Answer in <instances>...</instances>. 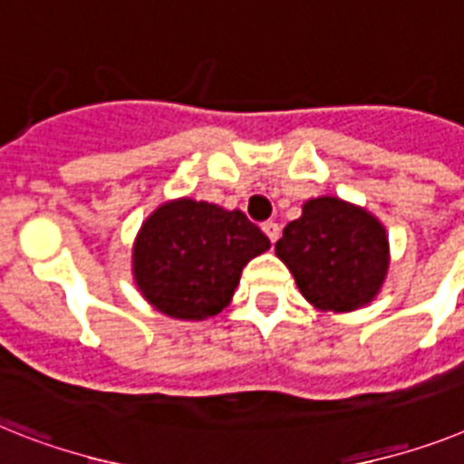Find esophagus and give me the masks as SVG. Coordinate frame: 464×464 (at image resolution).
Here are the masks:
<instances>
[{"mask_svg":"<svg viewBox=\"0 0 464 464\" xmlns=\"http://www.w3.org/2000/svg\"><path fill=\"white\" fill-rule=\"evenodd\" d=\"M263 232H266L267 239L273 241V244L279 239V225L275 223V220H267V223H263Z\"/></svg>","mask_w":464,"mask_h":464,"instance_id":"obj_1","label":"esophagus"}]
</instances>
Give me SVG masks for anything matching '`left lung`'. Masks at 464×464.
<instances>
[{"mask_svg":"<svg viewBox=\"0 0 464 464\" xmlns=\"http://www.w3.org/2000/svg\"><path fill=\"white\" fill-rule=\"evenodd\" d=\"M298 292L323 313L372 304L389 275V235L379 218L339 197L308 198L275 244Z\"/></svg>","mask_w":464,"mask_h":464,"instance_id":"8db88e82","label":"left lung"}]
</instances>
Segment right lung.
<instances>
[{
    "label": "right lung",
    "mask_w": 464,
    "mask_h": 464,
    "mask_svg": "<svg viewBox=\"0 0 464 464\" xmlns=\"http://www.w3.org/2000/svg\"><path fill=\"white\" fill-rule=\"evenodd\" d=\"M267 239L241 210L182 197L160 204L132 244V277L159 313L206 320L229 305L248 260Z\"/></svg>",
    "instance_id": "add662e5"
}]
</instances>
